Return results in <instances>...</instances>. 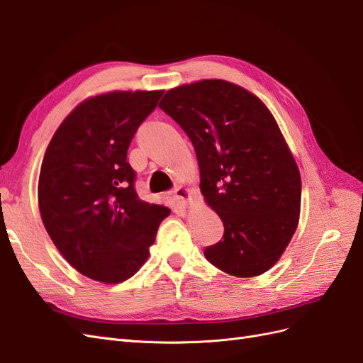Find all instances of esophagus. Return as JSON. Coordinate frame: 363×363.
<instances>
[{"instance_id": "1", "label": "esophagus", "mask_w": 363, "mask_h": 363, "mask_svg": "<svg viewBox=\"0 0 363 363\" xmlns=\"http://www.w3.org/2000/svg\"><path fill=\"white\" fill-rule=\"evenodd\" d=\"M171 195H172L174 200H177L182 204H188L189 199H191L189 189L184 188V186H177V188L171 191Z\"/></svg>"}]
</instances>
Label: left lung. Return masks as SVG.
I'll list each match as a JSON object with an SVG mask.
<instances>
[{"instance_id":"obj_1","label":"left lung","mask_w":363,"mask_h":363,"mask_svg":"<svg viewBox=\"0 0 363 363\" xmlns=\"http://www.w3.org/2000/svg\"><path fill=\"white\" fill-rule=\"evenodd\" d=\"M159 107L189 136L200 188L224 236L206 259L230 276L255 277L286 250L298 224L301 179L276 119L257 96L224 80L164 94Z\"/></svg>"}]
</instances>
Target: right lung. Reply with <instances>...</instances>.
<instances>
[{"instance_id":"obj_1","label":"right lung","mask_w":363,"mask_h":363,"mask_svg":"<svg viewBox=\"0 0 363 363\" xmlns=\"http://www.w3.org/2000/svg\"><path fill=\"white\" fill-rule=\"evenodd\" d=\"M163 91L103 94L77 106L42 160L39 211L54 245L83 276L130 279L169 208L139 199L127 150Z\"/></svg>"}]
</instances>
